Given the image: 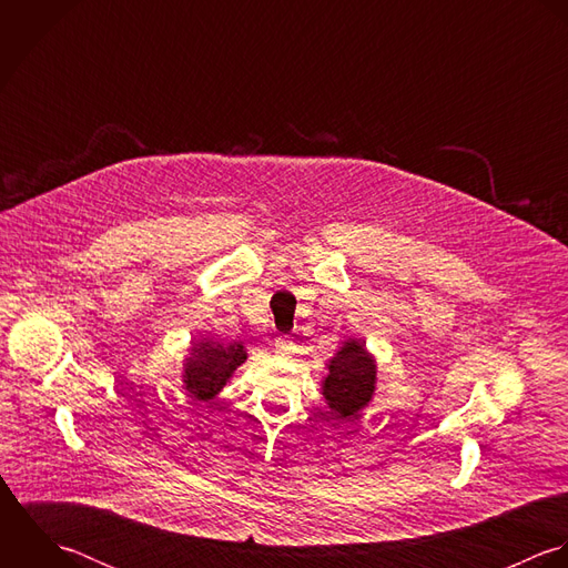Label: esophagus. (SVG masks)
I'll return each mask as SVG.
<instances>
[{
  "instance_id": "34e87169",
  "label": "esophagus",
  "mask_w": 568,
  "mask_h": 568,
  "mask_svg": "<svg viewBox=\"0 0 568 568\" xmlns=\"http://www.w3.org/2000/svg\"><path fill=\"white\" fill-rule=\"evenodd\" d=\"M274 351H276L278 355H292L294 342L290 341V338H285V336H281V338L274 341Z\"/></svg>"
}]
</instances>
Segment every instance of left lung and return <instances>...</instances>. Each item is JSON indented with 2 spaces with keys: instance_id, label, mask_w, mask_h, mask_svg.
Instances as JSON below:
<instances>
[{
  "instance_id": "left-lung-1",
  "label": "left lung",
  "mask_w": 568,
  "mask_h": 568,
  "mask_svg": "<svg viewBox=\"0 0 568 568\" xmlns=\"http://www.w3.org/2000/svg\"><path fill=\"white\" fill-rule=\"evenodd\" d=\"M329 373L323 379V395L332 408V419L353 422L359 417L375 395L377 366L364 342L348 338L327 364Z\"/></svg>"
}]
</instances>
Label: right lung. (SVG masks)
<instances>
[{
  "instance_id": "1",
  "label": "right lung",
  "mask_w": 568,
  "mask_h": 568,
  "mask_svg": "<svg viewBox=\"0 0 568 568\" xmlns=\"http://www.w3.org/2000/svg\"><path fill=\"white\" fill-rule=\"evenodd\" d=\"M189 357L184 359V388L189 397L197 402L213 399L224 386L232 373L247 359L245 346L241 342L195 341L189 348Z\"/></svg>"
}]
</instances>
